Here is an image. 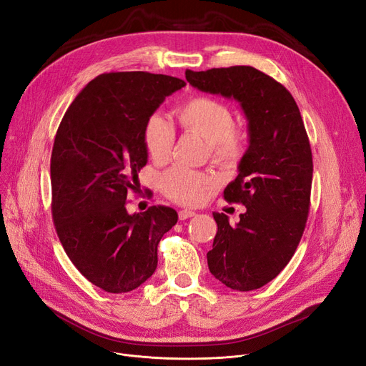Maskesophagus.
Segmentation results:
<instances>
[{"label":"esophagus","mask_w":366,"mask_h":366,"mask_svg":"<svg viewBox=\"0 0 366 366\" xmlns=\"http://www.w3.org/2000/svg\"><path fill=\"white\" fill-rule=\"evenodd\" d=\"M194 216H197V213L192 212V210H180V212H179V219H180V220H186V219L194 217Z\"/></svg>","instance_id":"obj_1"}]
</instances>
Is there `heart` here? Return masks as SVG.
<instances>
[{
  "label": "heart",
  "instance_id": "obj_1",
  "mask_svg": "<svg viewBox=\"0 0 366 366\" xmlns=\"http://www.w3.org/2000/svg\"><path fill=\"white\" fill-rule=\"evenodd\" d=\"M177 117L183 129L205 138L212 158L219 165L232 168L244 159L246 135L234 127V113L224 102L197 95L182 104ZM142 138L149 158L156 164H164L169 159L176 143V129L165 116L153 113L144 122ZM161 184L164 194L174 202L201 205L212 192L214 182L207 172L174 167L164 174Z\"/></svg>",
  "mask_w": 366,
  "mask_h": 366
}]
</instances>
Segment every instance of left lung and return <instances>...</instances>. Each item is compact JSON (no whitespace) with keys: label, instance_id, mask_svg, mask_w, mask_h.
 <instances>
[{"label":"left lung","instance_id":"left-lung-1","mask_svg":"<svg viewBox=\"0 0 366 366\" xmlns=\"http://www.w3.org/2000/svg\"><path fill=\"white\" fill-rule=\"evenodd\" d=\"M194 88L234 98L249 120V149L223 198L246 205L237 226L213 213L217 234L208 269L234 290L265 286L283 271L310 212L312 156L300 109L282 83L249 65L186 69Z\"/></svg>","mask_w":366,"mask_h":366}]
</instances>
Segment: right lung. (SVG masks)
Returning <instances> with one entry per match:
<instances>
[{"label":"right lung","mask_w":366,"mask_h":366,"mask_svg":"<svg viewBox=\"0 0 366 366\" xmlns=\"http://www.w3.org/2000/svg\"><path fill=\"white\" fill-rule=\"evenodd\" d=\"M182 79L144 71L99 74L76 97L50 158L51 217L74 267L109 293L142 286L158 267V244L177 212L152 205L129 214L147 164L143 127Z\"/></svg>","instance_id":"obj_1"}]
</instances>
